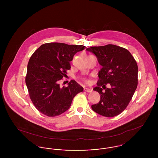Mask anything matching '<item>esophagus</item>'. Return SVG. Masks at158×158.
Here are the masks:
<instances>
[{
  "instance_id": "obj_1",
  "label": "esophagus",
  "mask_w": 158,
  "mask_h": 158,
  "mask_svg": "<svg viewBox=\"0 0 158 158\" xmlns=\"http://www.w3.org/2000/svg\"><path fill=\"white\" fill-rule=\"evenodd\" d=\"M84 90L85 91V92H91L92 90L90 89V88H84Z\"/></svg>"
}]
</instances>
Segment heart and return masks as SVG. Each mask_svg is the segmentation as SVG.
Masks as SVG:
<instances>
[{
    "mask_svg": "<svg viewBox=\"0 0 158 158\" xmlns=\"http://www.w3.org/2000/svg\"><path fill=\"white\" fill-rule=\"evenodd\" d=\"M85 82L88 83V82H89V81H88V80H86V79H85Z\"/></svg>",
    "mask_w": 158,
    "mask_h": 158,
    "instance_id": "heart-1",
    "label": "heart"
}]
</instances>
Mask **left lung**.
Returning <instances> with one entry per match:
<instances>
[{"label":"left lung","mask_w":158,"mask_h":158,"mask_svg":"<svg viewBox=\"0 0 158 158\" xmlns=\"http://www.w3.org/2000/svg\"><path fill=\"white\" fill-rule=\"evenodd\" d=\"M86 50L94 53L102 66L98 73L97 86L94 90L101 95L99 103L91 106L95 113L106 117L119 115L127 106L138 83V66L127 49L108 44L90 47ZM110 83V89L106 88ZM105 91H102L103 89Z\"/></svg>","instance_id":"8db88e82"}]
</instances>
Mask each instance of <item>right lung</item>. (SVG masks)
Returning a JSON list of instances; mask_svg holds the SVG:
<instances>
[{
  "instance_id": "obj_1",
  "label": "right lung",
  "mask_w": 158,
  "mask_h": 158,
  "mask_svg": "<svg viewBox=\"0 0 158 158\" xmlns=\"http://www.w3.org/2000/svg\"><path fill=\"white\" fill-rule=\"evenodd\" d=\"M83 45L49 43L41 45L31 56L25 83L31 100L40 113L48 117L67 111L72 100L83 88L74 80L60 88L59 82L70 69V61Z\"/></svg>"
}]
</instances>
